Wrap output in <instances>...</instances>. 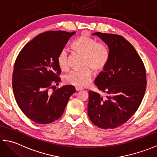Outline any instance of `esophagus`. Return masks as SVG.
I'll return each instance as SVG.
<instances>
[{"label":"esophagus","instance_id":"obj_1","mask_svg":"<svg viewBox=\"0 0 157 157\" xmlns=\"http://www.w3.org/2000/svg\"><path fill=\"white\" fill-rule=\"evenodd\" d=\"M75 90H76V91H79V90H83V88H79V87H75Z\"/></svg>","mask_w":157,"mask_h":157}]
</instances>
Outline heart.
Listing matches in <instances>:
<instances>
[{"label":"heart","instance_id":"b5f03b06","mask_svg":"<svg viewBox=\"0 0 157 157\" xmlns=\"http://www.w3.org/2000/svg\"><path fill=\"white\" fill-rule=\"evenodd\" d=\"M71 47L75 52L84 56L83 67L84 69L69 73L65 77L64 81L67 84L84 87L88 85L92 77L90 68L95 73H99L107 66L109 61V50L105 44L98 43L96 39L86 33L75 40ZM57 64L63 71L69 69V56L65 51L60 52L57 56Z\"/></svg>","mask_w":157,"mask_h":157}]
</instances>
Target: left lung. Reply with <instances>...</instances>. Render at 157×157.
<instances>
[{"label": "left lung", "instance_id": "left-lung-1", "mask_svg": "<svg viewBox=\"0 0 157 157\" xmlns=\"http://www.w3.org/2000/svg\"><path fill=\"white\" fill-rule=\"evenodd\" d=\"M107 44L109 61L95 84L107 94L103 97L89 91L88 114L101 129H115L124 124L137 111L146 88V69L134 47L121 36L96 32Z\"/></svg>", "mask_w": 157, "mask_h": 157}]
</instances>
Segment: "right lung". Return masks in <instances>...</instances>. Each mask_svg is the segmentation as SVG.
<instances>
[{
    "mask_svg": "<svg viewBox=\"0 0 157 157\" xmlns=\"http://www.w3.org/2000/svg\"><path fill=\"white\" fill-rule=\"evenodd\" d=\"M75 32L48 31L27 43L17 57L13 72V90L21 111L32 121L47 124L61 117L75 92L70 85L51 91L61 81L57 56Z\"/></svg>",
    "mask_w": 157,
    "mask_h": 157,
    "instance_id": "add662e5",
    "label": "right lung"
}]
</instances>
